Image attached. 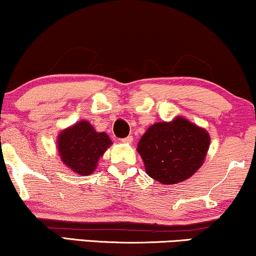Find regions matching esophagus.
<instances>
[{
	"label": "esophagus",
	"instance_id": "34e87169",
	"mask_svg": "<svg viewBox=\"0 0 256 256\" xmlns=\"http://www.w3.org/2000/svg\"><path fill=\"white\" fill-rule=\"evenodd\" d=\"M132 140H134V137H132V136H128V137L122 138V143H128V144L132 143Z\"/></svg>",
	"mask_w": 256,
	"mask_h": 256
}]
</instances>
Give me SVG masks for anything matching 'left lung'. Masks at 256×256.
I'll use <instances>...</instances> for the list:
<instances>
[{"label": "left lung", "instance_id": "8db88e82", "mask_svg": "<svg viewBox=\"0 0 256 256\" xmlns=\"http://www.w3.org/2000/svg\"><path fill=\"white\" fill-rule=\"evenodd\" d=\"M210 136L182 116L170 122H156L138 142L137 152L150 178L164 184L192 176L206 158Z\"/></svg>", "mask_w": 256, "mask_h": 256}]
</instances>
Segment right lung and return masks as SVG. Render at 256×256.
Listing matches in <instances>:
<instances>
[{"instance_id": "obj_1", "label": "right lung", "mask_w": 256, "mask_h": 256, "mask_svg": "<svg viewBox=\"0 0 256 256\" xmlns=\"http://www.w3.org/2000/svg\"><path fill=\"white\" fill-rule=\"evenodd\" d=\"M58 152L68 168L76 174L89 175L98 167L112 140L104 132H96L87 120H81L58 136Z\"/></svg>"}]
</instances>
